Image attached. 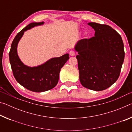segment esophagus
Wrapping results in <instances>:
<instances>
[{
    "instance_id": "34e87169",
    "label": "esophagus",
    "mask_w": 132,
    "mask_h": 132,
    "mask_svg": "<svg viewBox=\"0 0 132 132\" xmlns=\"http://www.w3.org/2000/svg\"><path fill=\"white\" fill-rule=\"evenodd\" d=\"M69 54H70V56H75L76 55V52L75 51H70V52H69Z\"/></svg>"
}]
</instances>
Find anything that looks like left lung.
I'll return each mask as SVG.
<instances>
[{
  "label": "left lung",
  "mask_w": 132,
  "mask_h": 132,
  "mask_svg": "<svg viewBox=\"0 0 132 132\" xmlns=\"http://www.w3.org/2000/svg\"><path fill=\"white\" fill-rule=\"evenodd\" d=\"M94 36L77 42L75 50L80 81L90 90L102 91L111 86L119 77L125 58L121 36L105 24L89 23Z\"/></svg>",
  "instance_id": "obj_1"
}]
</instances>
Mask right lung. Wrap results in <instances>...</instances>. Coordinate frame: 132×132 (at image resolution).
Masks as SVG:
<instances>
[{"mask_svg": "<svg viewBox=\"0 0 132 132\" xmlns=\"http://www.w3.org/2000/svg\"><path fill=\"white\" fill-rule=\"evenodd\" d=\"M44 22L32 23L26 27L15 37L11 45L9 60L13 75L17 81L28 90L44 92L56 86L61 69L69 59V54L53 57L37 67H28L23 63L17 55V47L24 31L35 26L42 25Z\"/></svg>", "mask_w": 132, "mask_h": 132, "instance_id": "1", "label": "right lung"}]
</instances>
